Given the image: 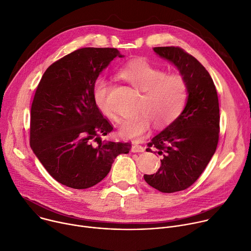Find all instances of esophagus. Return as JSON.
<instances>
[{"label":"esophagus","mask_w":251,"mask_h":251,"mask_svg":"<svg viewBox=\"0 0 251 251\" xmlns=\"http://www.w3.org/2000/svg\"><path fill=\"white\" fill-rule=\"evenodd\" d=\"M144 147L141 146V145H138V144H133L132 147H131V151L133 153H136V152H144Z\"/></svg>","instance_id":"1"}]
</instances>
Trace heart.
<instances>
[{"label": "heart", "instance_id": "1", "mask_svg": "<svg viewBox=\"0 0 251 251\" xmlns=\"http://www.w3.org/2000/svg\"><path fill=\"white\" fill-rule=\"evenodd\" d=\"M118 76L139 92L142 98L139 115L125 119L119 126V135L124 139L138 141L150 131L153 122L157 127L172 124L184 110L188 98L186 80L178 74H167L146 59H135L125 64ZM109 83L104 78L95 81L92 89L94 102L105 117H117L109 105Z\"/></svg>", "mask_w": 251, "mask_h": 251}]
</instances>
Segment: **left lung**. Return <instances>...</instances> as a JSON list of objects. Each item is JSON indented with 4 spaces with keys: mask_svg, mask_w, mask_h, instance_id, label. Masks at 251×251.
<instances>
[{
    "mask_svg": "<svg viewBox=\"0 0 251 251\" xmlns=\"http://www.w3.org/2000/svg\"><path fill=\"white\" fill-rule=\"evenodd\" d=\"M153 51L174 65L188 85L181 115L153 137L146 149L163 158L156 173L144 175L145 181L159 191L173 193L191 186L214 155L219 138V103L211 76L193 56L178 47H155Z\"/></svg>",
    "mask_w": 251,
    "mask_h": 251,
    "instance_id": "obj_1",
    "label": "left lung"
}]
</instances>
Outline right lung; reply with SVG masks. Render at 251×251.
Instances as JSON below:
<instances>
[{"mask_svg": "<svg viewBox=\"0 0 251 251\" xmlns=\"http://www.w3.org/2000/svg\"><path fill=\"white\" fill-rule=\"evenodd\" d=\"M116 57L115 48H82L53 63L44 73L32 103L30 144L59 183L74 189L96 185L130 143L103 141L113 130L97 108L92 89Z\"/></svg>", "mask_w": 251, "mask_h": 251, "instance_id": "right-lung-1", "label": "right lung"}]
</instances>
